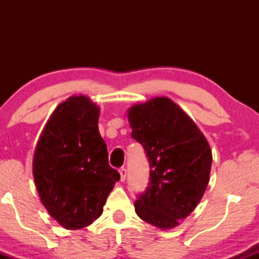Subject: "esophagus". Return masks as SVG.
<instances>
[{
  "label": "esophagus",
  "instance_id": "esophagus-1",
  "mask_svg": "<svg viewBox=\"0 0 259 259\" xmlns=\"http://www.w3.org/2000/svg\"><path fill=\"white\" fill-rule=\"evenodd\" d=\"M119 174H120V180L124 181L126 178V169L125 168H120L119 169Z\"/></svg>",
  "mask_w": 259,
  "mask_h": 259
}]
</instances>
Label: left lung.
Masks as SVG:
<instances>
[{"mask_svg":"<svg viewBox=\"0 0 259 259\" xmlns=\"http://www.w3.org/2000/svg\"><path fill=\"white\" fill-rule=\"evenodd\" d=\"M127 119L151 168L148 186L135 201L136 214L162 230L173 229L206 191L212 150L195 121L168 97L136 103Z\"/></svg>","mask_w":259,"mask_h":259,"instance_id":"obj_1","label":"left lung"}]
</instances>
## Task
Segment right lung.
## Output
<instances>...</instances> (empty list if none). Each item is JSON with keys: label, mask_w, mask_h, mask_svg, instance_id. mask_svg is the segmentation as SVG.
Here are the masks:
<instances>
[{"label": "right lung", "mask_w": 259, "mask_h": 259, "mask_svg": "<svg viewBox=\"0 0 259 259\" xmlns=\"http://www.w3.org/2000/svg\"><path fill=\"white\" fill-rule=\"evenodd\" d=\"M99 117L100 107L89 97L70 96L53 111L35 148L32 174L40 200L68 230L96 221L120 179L109 167Z\"/></svg>", "instance_id": "right-lung-1"}]
</instances>
